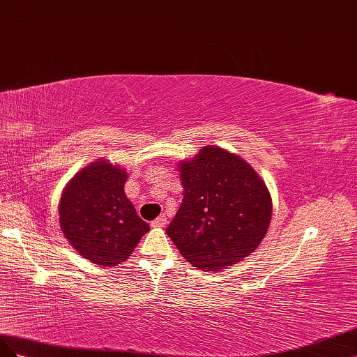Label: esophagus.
I'll return each mask as SVG.
<instances>
[{
    "label": "esophagus",
    "mask_w": 357,
    "mask_h": 357,
    "mask_svg": "<svg viewBox=\"0 0 357 357\" xmlns=\"http://www.w3.org/2000/svg\"><path fill=\"white\" fill-rule=\"evenodd\" d=\"M166 224H167V218L165 215H161V217H158V218H155L154 221H152L151 226L152 227H165Z\"/></svg>",
    "instance_id": "34e87169"
}]
</instances>
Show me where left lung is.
<instances>
[{
  "label": "left lung",
  "mask_w": 357,
  "mask_h": 357,
  "mask_svg": "<svg viewBox=\"0 0 357 357\" xmlns=\"http://www.w3.org/2000/svg\"><path fill=\"white\" fill-rule=\"evenodd\" d=\"M184 199L166 233L195 268L222 271L254 252L272 218L271 192L248 162L208 145L178 165Z\"/></svg>",
  "instance_id": "8db88e82"
}]
</instances>
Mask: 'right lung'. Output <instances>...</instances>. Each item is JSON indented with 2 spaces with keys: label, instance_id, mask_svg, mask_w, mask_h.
<instances>
[{
  "label": "right lung",
  "instance_id": "right-lung-1",
  "mask_svg": "<svg viewBox=\"0 0 357 357\" xmlns=\"http://www.w3.org/2000/svg\"><path fill=\"white\" fill-rule=\"evenodd\" d=\"M126 169L98 158L70 179L59 200V227L80 256L100 266L128 259L149 230L124 185Z\"/></svg>",
  "mask_w": 357,
  "mask_h": 357
}]
</instances>
